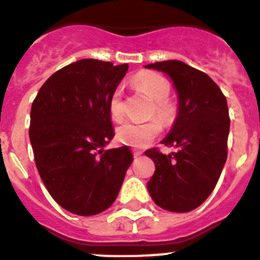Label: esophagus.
<instances>
[{
  "label": "esophagus",
  "mask_w": 260,
  "mask_h": 260,
  "mask_svg": "<svg viewBox=\"0 0 260 260\" xmlns=\"http://www.w3.org/2000/svg\"><path fill=\"white\" fill-rule=\"evenodd\" d=\"M142 151H137V150H133V155H134V157H139V156L142 155Z\"/></svg>",
  "instance_id": "34e87169"
}]
</instances>
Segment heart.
<instances>
[{"label": "heart", "mask_w": 260, "mask_h": 260, "mask_svg": "<svg viewBox=\"0 0 260 260\" xmlns=\"http://www.w3.org/2000/svg\"><path fill=\"white\" fill-rule=\"evenodd\" d=\"M133 86L146 93L153 100L152 114L160 119L164 125L173 122L176 117V107L168 99L171 93V83L162 75L155 71H141L132 80ZM109 113L114 121L123 117V103L121 89H114L109 99ZM161 132V123L158 119H151L147 122H125L117 128V139L126 146L134 148H144Z\"/></svg>", "instance_id": "heart-1"}]
</instances>
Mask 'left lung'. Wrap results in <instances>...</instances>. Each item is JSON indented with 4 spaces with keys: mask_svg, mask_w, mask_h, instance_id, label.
Listing matches in <instances>:
<instances>
[{
    "mask_svg": "<svg viewBox=\"0 0 260 260\" xmlns=\"http://www.w3.org/2000/svg\"><path fill=\"white\" fill-rule=\"evenodd\" d=\"M171 78L178 95V113L162 144L176 152L147 150L155 173L147 189L158 207L189 212L210 197L228 156L229 119L226 99L206 73L185 62L169 59L146 65Z\"/></svg>",
    "mask_w": 260,
    "mask_h": 260,
    "instance_id": "left-lung-1",
    "label": "left lung"
}]
</instances>
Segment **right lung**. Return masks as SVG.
Returning a JSON list of instances; mask_svg holds the SVG:
<instances>
[{
  "label": "right lung",
  "mask_w": 260,
  "mask_h": 260,
  "mask_svg": "<svg viewBox=\"0 0 260 260\" xmlns=\"http://www.w3.org/2000/svg\"><path fill=\"white\" fill-rule=\"evenodd\" d=\"M127 69L79 59L50 75L32 103L36 168L52 198L75 215L109 208L133 162L128 147L104 151L114 137L109 99Z\"/></svg>",
  "instance_id": "right-lung-1"
}]
</instances>
